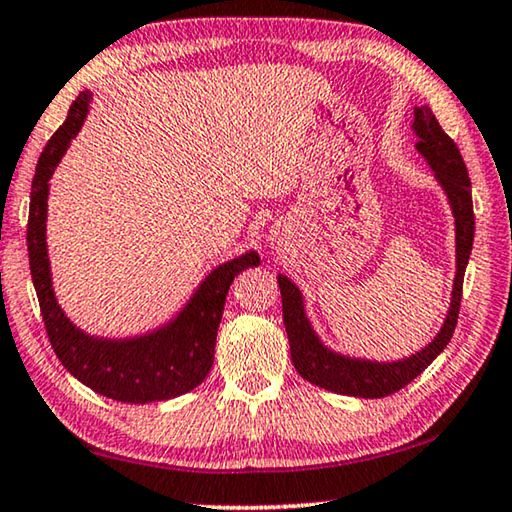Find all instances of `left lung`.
<instances>
[{
	"instance_id": "8db88e82",
	"label": "left lung",
	"mask_w": 512,
	"mask_h": 512,
	"mask_svg": "<svg viewBox=\"0 0 512 512\" xmlns=\"http://www.w3.org/2000/svg\"><path fill=\"white\" fill-rule=\"evenodd\" d=\"M412 132L416 135V151L430 164L432 174L448 199L455 222V279L451 290L444 325L435 338L410 357L396 361H375L364 357L341 355L320 341L311 320L306 318L302 290L286 274H279L283 325H286L290 357L306 382L320 389L355 398H384L407 387L416 375H421L437 359L458 325L462 279L474 245V203H471V183L465 162L453 139L442 130L428 105L414 107Z\"/></svg>"
}]
</instances>
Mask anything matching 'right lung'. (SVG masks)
<instances>
[{"label": "right lung", "mask_w": 512, "mask_h": 512, "mask_svg": "<svg viewBox=\"0 0 512 512\" xmlns=\"http://www.w3.org/2000/svg\"><path fill=\"white\" fill-rule=\"evenodd\" d=\"M91 98V91H82L77 96L68 109L64 125L54 132L38 157L27 226L31 281L41 304L47 336L70 375L100 396L121 403L144 405L169 400L183 396L206 380L215 361L217 327L222 322L231 283L242 270L261 263V258L254 249H249L233 261L217 265L174 318L146 334L107 338L86 334L77 327L54 295L45 240L47 196H50L54 169L66 155L70 141L82 130Z\"/></svg>", "instance_id": "obj_1"}]
</instances>
